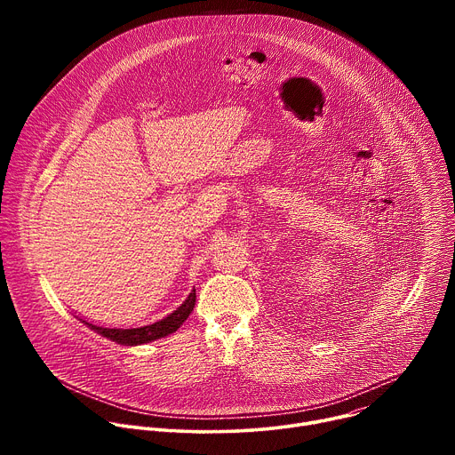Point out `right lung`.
<instances>
[{"mask_svg":"<svg viewBox=\"0 0 455 455\" xmlns=\"http://www.w3.org/2000/svg\"><path fill=\"white\" fill-rule=\"evenodd\" d=\"M194 304H196V290H192V293L187 297V300L171 315H167L165 318L149 323V326H142V328H104V326H97V323L86 322L83 320L86 326L93 331H97L99 335L124 344V346H139V344H148L153 342L156 339H164L171 333H174L181 323L187 320V316L190 315V311L194 309Z\"/></svg>","mask_w":455,"mask_h":455,"instance_id":"1","label":"right lung"}]
</instances>
